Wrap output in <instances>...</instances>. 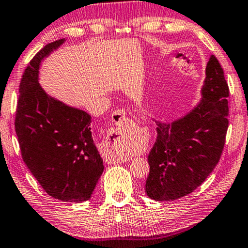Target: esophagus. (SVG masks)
<instances>
[{
	"instance_id": "34e87169",
	"label": "esophagus",
	"mask_w": 248,
	"mask_h": 248,
	"mask_svg": "<svg viewBox=\"0 0 248 248\" xmlns=\"http://www.w3.org/2000/svg\"><path fill=\"white\" fill-rule=\"evenodd\" d=\"M112 121L113 124L118 127H124L127 124V113L124 109H118L112 113ZM105 161L107 163H123L125 161L124 156L121 155H118L116 152H110L109 155L106 156Z\"/></svg>"
}]
</instances>
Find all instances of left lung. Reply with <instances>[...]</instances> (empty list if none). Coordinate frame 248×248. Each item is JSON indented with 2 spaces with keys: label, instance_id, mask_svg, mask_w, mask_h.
<instances>
[{
  "label": "left lung",
  "instance_id": "8db88e82",
  "mask_svg": "<svg viewBox=\"0 0 248 248\" xmlns=\"http://www.w3.org/2000/svg\"><path fill=\"white\" fill-rule=\"evenodd\" d=\"M198 107L172 124L158 123L149 152L145 193L155 201H174L193 192L221 159L229 128V85L211 55Z\"/></svg>",
  "mask_w": 248,
  "mask_h": 248
}]
</instances>
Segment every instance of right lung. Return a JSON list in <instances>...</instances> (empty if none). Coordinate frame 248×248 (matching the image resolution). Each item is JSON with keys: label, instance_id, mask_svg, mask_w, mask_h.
Instances as JSON below:
<instances>
[{"label": "right lung", "instance_id": "right-lung-1", "mask_svg": "<svg viewBox=\"0 0 248 248\" xmlns=\"http://www.w3.org/2000/svg\"><path fill=\"white\" fill-rule=\"evenodd\" d=\"M64 39L45 45L23 73L15 112L23 161L47 194L64 202L92 196L104 171L90 116L50 98L37 81L42 60Z\"/></svg>", "mask_w": 248, "mask_h": 248}]
</instances>
